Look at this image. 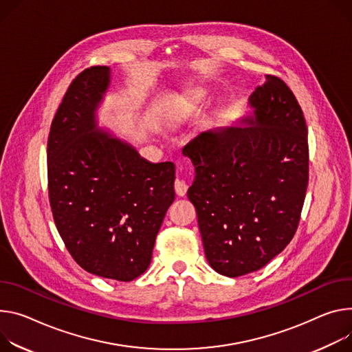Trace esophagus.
<instances>
[{
  "instance_id": "34e87169",
  "label": "esophagus",
  "mask_w": 352,
  "mask_h": 352,
  "mask_svg": "<svg viewBox=\"0 0 352 352\" xmlns=\"http://www.w3.org/2000/svg\"><path fill=\"white\" fill-rule=\"evenodd\" d=\"M179 170H182V168L178 167V171H179ZM174 188H175V194H177L178 197H184V195L186 194V190H188V184H186L185 181L177 178L175 182H174Z\"/></svg>"
}]
</instances>
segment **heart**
<instances>
[{"label":"heart","mask_w":352,"mask_h":352,"mask_svg":"<svg viewBox=\"0 0 352 352\" xmlns=\"http://www.w3.org/2000/svg\"><path fill=\"white\" fill-rule=\"evenodd\" d=\"M199 97V94H197V95H194V98H198Z\"/></svg>","instance_id":"heart-1"}]
</instances>
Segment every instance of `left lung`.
<instances>
[{"instance_id": "1", "label": "left lung", "mask_w": 352, "mask_h": 352, "mask_svg": "<svg viewBox=\"0 0 352 352\" xmlns=\"http://www.w3.org/2000/svg\"><path fill=\"white\" fill-rule=\"evenodd\" d=\"M250 126L210 129L184 148L195 167L188 199L209 265L230 278L267 265L294 239L309 184L307 126L283 80L250 97Z\"/></svg>"}]
</instances>
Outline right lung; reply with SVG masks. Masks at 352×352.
<instances>
[{
	"instance_id": "obj_1",
	"label": "right lung",
	"mask_w": 352,
	"mask_h": 352,
	"mask_svg": "<svg viewBox=\"0 0 352 352\" xmlns=\"http://www.w3.org/2000/svg\"><path fill=\"white\" fill-rule=\"evenodd\" d=\"M107 66L81 72L67 88L47 139V190L57 232L76 263L131 282L150 265L174 202L175 166L151 164L133 147L95 131Z\"/></svg>"
}]
</instances>
